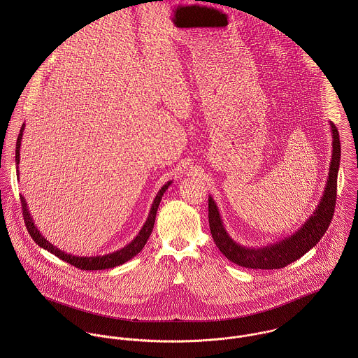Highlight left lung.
<instances>
[{"instance_id":"8db88e82","label":"left lung","mask_w":358,"mask_h":358,"mask_svg":"<svg viewBox=\"0 0 358 358\" xmlns=\"http://www.w3.org/2000/svg\"><path fill=\"white\" fill-rule=\"evenodd\" d=\"M329 125L332 132V158L329 164L325 190L315 210L302 224V227L296 230L294 234L277 243L259 247V248H250V247L241 245L229 236V233L224 229L223 220L220 217L217 205L210 196L208 197L209 230L216 247L229 260L247 268H260V270L281 268L295 262L296 259L302 257L313 247L318 244L321 237L328 230L334 216L335 203H336L338 171L341 165L339 132L334 122H329Z\"/></svg>"}]
</instances>
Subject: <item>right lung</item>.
<instances>
[{"label":"right lung","instance_id":"1","mask_svg":"<svg viewBox=\"0 0 358 358\" xmlns=\"http://www.w3.org/2000/svg\"><path fill=\"white\" fill-rule=\"evenodd\" d=\"M23 131H24V124L22 125L20 128V134L17 136V141H16V173L19 176V161H20V145H22V138H23ZM172 183V180L166 182L161 189L159 192L157 193L155 199H154L153 204L150 208V212H149V216L143 224V227L141 229L139 234L129 243L127 244L124 248L118 250V251H114L111 254H107V255H99V256H76L70 255V254H66L63 252L62 250L56 248L55 245H52L51 243L40 233V230L37 229V226L34 224L33 222V217L29 212V208H27V203L24 200V197L20 196V203H22V208H23V217H24V223H26V227L30 233V236L33 237V240L41 247L44 248L45 251L51 252L55 256H57L59 259L70 263L71 266L74 267H78L81 270H104V268H113L115 266H120L128 260H131L134 256L138 255L145 244L148 243L152 231H153L154 222H155V215H157V209H158V205L161 203V199L164 196V193L166 192V189L169 187V185Z\"/></svg>","mask_w":358,"mask_h":358}]
</instances>
